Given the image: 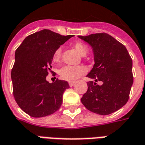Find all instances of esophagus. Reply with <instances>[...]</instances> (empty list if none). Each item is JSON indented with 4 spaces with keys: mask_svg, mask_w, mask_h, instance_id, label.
I'll list each match as a JSON object with an SVG mask.
<instances>
[{
    "mask_svg": "<svg viewBox=\"0 0 145 145\" xmlns=\"http://www.w3.org/2000/svg\"><path fill=\"white\" fill-rule=\"evenodd\" d=\"M74 84H75V81H69V82H68V84H69L70 87H73V86L74 85Z\"/></svg>",
    "mask_w": 145,
    "mask_h": 145,
    "instance_id": "1",
    "label": "esophagus"
}]
</instances>
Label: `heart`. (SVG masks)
Segmentation results:
<instances>
[{
    "mask_svg": "<svg viewBox=\"0 0 145 145\" xmlns=\"http://www.w3.org/2000/svg\"><path fill=\"white\" fill-rule=\"evenodd\" d=\"M74 49L77 51L79 55L85 56L87 53V48L81 42H76L74 44ZM61 48H58L53 55V61L57 62L61 56ZM86 73V68L83 66H64L59 70V74L61 77L65 80L74 81L78 79Z\"/></svg>",
    "mask_w": 145,
    "mask_h": 145,
    "instance_id": "heart-1",
    "label": "heart"
}]
</instances>
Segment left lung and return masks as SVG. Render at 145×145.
Here are the masks:
<instances>
[{"instance_id":"left-lung-1","label":"left lung","mask_w":145,"mask_h":145,"mask_svg":"<svg viewBox=\"0 0 145 145\" xmlns=\"http://www.w3.org/2000/svg\"><path fill=\"white\" fill-rule=\"evenodd\" d=\"M78 37L93 49L94 62L87 77V91L81 103L88 110L99 115H109L126 104L133 84L132 60L125 46L107 33H96ZM101 81L102 84H96Z\"/></svg>"}]
</instances>
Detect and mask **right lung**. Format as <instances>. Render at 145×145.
Masks as SVG:
<instances>
[{
	"label": "right lung",
	"instance_id": "1",
	"mask_svg": "<svg viewBox=\"0 0 145 145\" xmlns=\"http://www.w3.org/2000/svg\"><path fill=\"white\" fill-rule=\"evenodd\" d=\"M72 36L43 29L27 36L16 50L11 71L14 99L30 116H47L61 106L68 83L56 80L50 84L46 76L51 71L55 52Z\"/></svg>",
	"mask_w": 145,
	"mask_h": 145
}]
</instances>
